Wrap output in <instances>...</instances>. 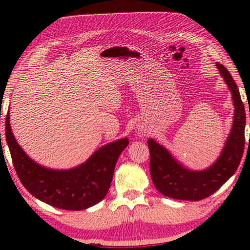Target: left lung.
Here are the masks:
<instances>
[{"instance_id":"obj_1","label":"left lung","mask_w":250,"mask_h":250,"mask_svg":"<svg viewBox=\"0 0 250 250\" xmlns=\"http://www.w3.org/2000/svg\"><path fill=\"white\" fill-rule=\"evenodd\" d=\"M216 66L229 88L235 105L232 128L216 162L203 171L188 170L177 162L166 147L153 139L147 140L153 184L161 194L174 200L201 201L208 197L234 175L243 158L246 125L244 104L229 71L219 62H216Z\"/></svg>"}]
</instances>
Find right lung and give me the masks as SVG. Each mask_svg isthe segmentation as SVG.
<instances>
[{
    "label": "right lung",
    "instance_id": "1",
    "mask_svg": "<svg viewBox=\"0 0 250 250\" xmlns=\"http://www.w3.org/2000/svg\"><path fill=\"white\" fill-rule=\"evenodd\" d=\"M5 138L13 166L24 188L50 206L67 210H82L96 205L107 195L118 158L126 146L128 138L100 147L86 162L70 170H50L28 158L16 142L5 120Z\"/></svg>",
    "mask_w": 250,
    "mask_h": 250
}]
</instances>
